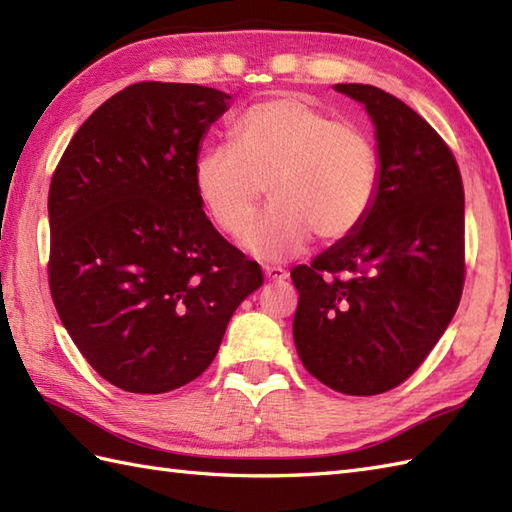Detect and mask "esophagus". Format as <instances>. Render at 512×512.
<instances>
[{
	"instance_id": "esophagus-1",
	"label": "esophagus",
	"mask_w": 512,
	"mask_h": 512,
	"mask_svg": "<svg viewBox=\"0 0 512 512\" xmlns=\"http://www.w3.org/2000/svg\"><path fill=\"white\" fill-rule=\"evenodd\" d=\"M264 275L268 281H273V284H277V281H286L288 279V270L286 268H279V266H266L264 268Z\"/></svg>"
}]
</instances>
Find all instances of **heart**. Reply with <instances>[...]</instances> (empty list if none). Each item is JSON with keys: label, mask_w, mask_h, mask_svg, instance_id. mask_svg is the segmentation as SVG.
Returning <instances> with one entry per match:
<instances>
[{"label": "heart", "mask_w": 512, "mask_h": 512, "mask_svg": "<svg viewBox=\"0 0 512 512\" xmlns=\"http://www.w3.org/2000/svg\"><path fill=\"white\" fill-rule=\"evenodd\" d=\"M231 145L200 149L193 187L213 224L239 237L262 204L270 211L244 237L264 262L299 255L312 235L334 244L367 220L380 184V151L365 129L339 123L295 94L250 105Z\"/></svg>", "instance_id": "b5f03b06"}]
</instances>
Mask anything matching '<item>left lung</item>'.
<instances>
[{"label":"left lung","instance_id":"left-lung-1","mask_svg":"<svg viewBox=\"0 0 512 512\" xmlns=\"http://www.w3.org/2000/svg\"><path fill=\"white\" fill-rule=\"evenodd\" d=\"M376 125L380 184L350 237L292 268V336L308 372L376 396L416 372L462 297L464 187L453 151L420 114L374 85L339 83Z\"/></svg>","mask_w":512,"mask_h":512}]
</instances>
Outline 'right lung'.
<instances>
[{"label": "right lung", "instance_id": "right-lung-1", "mask_svg": "<svg viewBox=\"0 0 512 512\" xmlns=\"http://www.w3.org/2000/svg\"><path fill=\"white\" fill-rule=\"evenodd\" d=\"M231 96L143 81L107 99L65 147L48 193V284L63 328L107 383L165 394L198 378L264 284L193 187L200 140Z\"/></svg>", "mask_w": 512, "mask_h": 512}]
</instances>
